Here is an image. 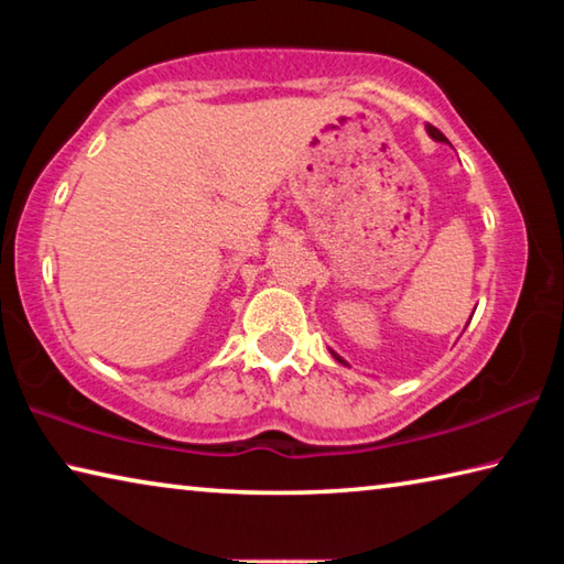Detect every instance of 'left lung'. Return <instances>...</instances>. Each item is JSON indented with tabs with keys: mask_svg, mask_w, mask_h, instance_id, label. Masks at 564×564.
<instances>
[{
	"mask_svg": "<svg viewBox=\"0 0 564 564\" xmlns=\"http://www.w3.org/2000/svg\"><path fill=\"white\" fill-rule=\"evenodd\" d=\"M425 131H427V137H431L433 141H441V144H451V141H447V139L443 137V131H437L435 127H431V123H427V127H425ZM328 350H330V348H328ZM330 356H333V358H336V360L340 362V366H348V360H346V358H340L336 350H330ZM348 368H350V366H348Z\"/></svg>",
	"mask_w": 564,
	"mask_h": 564,
	"instance_id": "8db88e82",
	"label": "left lung"
}]
</instances>
